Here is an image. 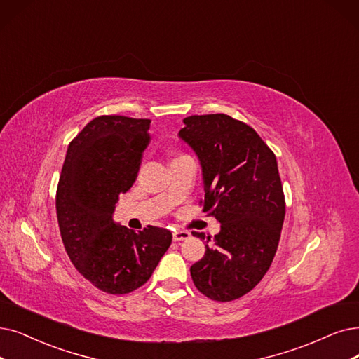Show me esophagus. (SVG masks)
<instances>
[{
    "instance_id": "obj_1",
    "label": "esophagus",
    "mask_w": 359,
    "mask_h": 359,
    "mask_svg": "<svg viewBox=\"0 0 359 359\" xmlns=\"http://www.w3.org/2000/svg\"><path fill=\"white\" fill-rule=\"evenodd\" d=\"M189 237H190L189 231H174V233H172V238H174V241L187 240Z\"/></svg>"
}]
</instances>
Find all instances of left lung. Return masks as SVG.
I'll list each match as a JSON object with an SVG mask.
<instances>
[{"instance_id": "1", "label": "left lung", "mask_w": 359, "mask_h": 359, "mask_svg": "<svg viewBox=\"0 0 359 359\" xmlns=\"http://www.w3.org/2000/svg\"><path fill=\"white\" fill-rule=\"evenodd\" d=\"M184 125L178 135L202 165L200 203L221 224L191 278L200 293L229 302L249 293L276 256L285 215L277 159L253 128L228 114H194Z\"/></svg>"}]
</instances>
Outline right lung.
I'll list each match as a JSON object with an SVG mask.
<instances>
[{
  "instance_id": "add662e5",
  "label": "right lung",
  "mask_w": 359,
  "mask_h": 359,
  "mask_svg": "<svg viewBox=\"0 0 359 359\" xmlns=\"http://www.w3.org/2000/svg\"><path fill=\"white\" fill-rule=\"evenodd\" d=\"M150 122L116 114L93 119L70 141L57 185V221L70 261L110 294L147 283L172 243L166 228L135 233L113 221L119 194L137 180Z\"/></svg>"
}]
</instances>
